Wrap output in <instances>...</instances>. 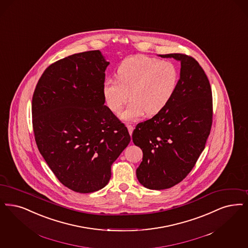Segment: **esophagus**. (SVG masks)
I'll list each match as a JSON object with an SVG mask.
<instances>
[{"label":"esophagus","mask_w":248,"mask_h":248,"mask_svg":"<svg viewBox=\"0 0 248 248\" xmlns=\"http://www.w3.org/2000/svg\"><path fill=\"white\" fill-rule=\"evenodd\" d=\"M127 129H128L129 134H130V136H132V134H133V130H134V126L133 125H131V124H127Z\"/></svg>","instance_id":"1"}]
</instances>
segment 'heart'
Listing matches in <instances>:
<instances>
[{"label":"heart","instance_id":"b5f03b06","mask_svg":"<svg viewBox=\"0 0 248 248\" xmlns=\"http://www.w3.org/2000/svg\"><path fill=\"white\" fill-rule=\"evenodd\" d=\"M178 82V69L171 62L136 55L120 63L116 80L104 81L102 96L114 114L120 113L129 98L130 103L121 113V119L136 121L145 112L154 116L164 109L172 99Z\"/></svg>","mask_w":248,"mask_h":248}]
</instances>
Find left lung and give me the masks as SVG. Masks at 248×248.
Listing matches in <instances>:
<instances>
[{"label":"left lung","mask_w":248,"mask_h":248,"mask_svg":"<svg viewBox=\"0 0 248 248\" xmlns=\"http://www.w3.org/2000/svg\"><path fill=\"white\" fill-rule=\"evenodd\" d=\"M159 56L181 62L177 89L168 105L139 123L132 135L143 151L137 177L152 190L170 188L187 176L205 149L213 115L210 84L198 62L182 53Z\"/></svg>","instance_id":"left-lung-1"}]
</instances>
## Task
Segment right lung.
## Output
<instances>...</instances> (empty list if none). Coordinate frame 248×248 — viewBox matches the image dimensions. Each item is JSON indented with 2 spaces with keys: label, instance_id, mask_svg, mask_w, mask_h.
I'll use <instances>...</instances> for the list:
<instances>
[{
  "label": "right lung",
  "instance_id": "right-lung-1",
  "mask_svg": "<svg viewBox=\"0 0 248 248\" xmlns=\"http://www.w3.org/2000/svg\"><path fill=\"white\" fill-rule=\"evenodd\" d=\"M109 64L99 50L59 60L44 71L32 98L40 154L60 182L78 193L103 188L131 140L126 126L104 105Z\"/></svg>",
  "mask_w": 248,
  "mask_h": 248
}]
</instances>
